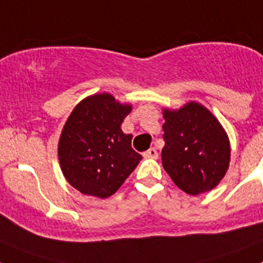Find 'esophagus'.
<instances>
[{
    "mask_svg": "<svg viewBox=\"0 0 263 263\" xmlns=\"http://www.w3.org/2000/svg\"><path fill=\"white\" fill-rule=\"evenodd\" d=\"M143 157H145V158H153V159H157V158H158V152H157V150H155L154 147L148 148L147 152L143 153Z\"/></svg>",
    "mask_w": 263,
    "mask_h": 263,
    "instance_id": "obj_1",
    "label": "esophagus"
}]
</instances>
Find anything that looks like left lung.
Segmentation results:
<instances>
[{
  "label": "left lung",
  "mask_w": 263,
  "mask_h": 263,
  "mask_svg": "<svg viewBox=\"0 0 263 263\" xmlns=\"http://www.w3.org/2000/svg\"><path fill=\"white\" fill-rule=\"evenodd\" d=\"M163 115L162 164L166 173L188 195L215 188L231 160L229 141L220 122L197 103Z\"/></svg>",
  "instance_id": "1"
}]
</instances>
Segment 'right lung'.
I'll use <instances>...</instances> for the list:
<instances>
[{"instance_id":"1","label":"right lung","mask_w":263,"mask_h":263,"mask_svg":"<svg viewBox=\"0 0 263 263\" xmlns=\"http://www.w3.org/2000/svg\"><path fill=\"white\" fill-rule=\"evenodd\" d=\"M130 110L109 93L87 97L72 110L58 154L63 174L81 194L111 196L142 159L132 147L133 136L121 130Z\"/></svg>"}]
</instances>
